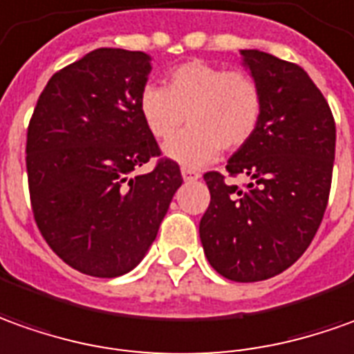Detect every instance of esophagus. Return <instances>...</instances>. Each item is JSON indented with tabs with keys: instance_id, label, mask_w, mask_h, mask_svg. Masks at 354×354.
Masks as SVG:
<instances>
[{
	"instance_id": "obj_1",
	"label": "esophagus",
	"mask_w": 354,
	"mask_h": 354,
	"mask_svg": "<svg viewBox=\"0 0 354 354\" xmlns=\"http://www.w3.org/2000/svg\"><path fill=\"white\" fill-rule=\"evenodd\" d=\"M182 178L186 180V182H192V180H197L199 178V172L196 170H192V168H182Z\"/></svg>"
}]
</instances>
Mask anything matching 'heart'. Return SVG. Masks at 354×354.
<instances>
[{
	"label": "heart",
	"mask_w": 354,
	"mask_h": 354,
	"mask_svg": "<svg viewBox=\"0 0 354 354\" xmlns=\"http://www.w3.org/2000/svg\"><path fill=\"white\" fill-rule=\"evenodd\" d=\"M139 112L149 133L168 141L165 155L184 167H203L221 151H236L258 131L263 91L244 71L205 62H187L167 75L165 88L149 85L139 96Z\"/></svg>",
	"instance_id": "b5f03b06"
}]
</instances>
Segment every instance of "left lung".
<instances>
[{"mask_svg":"<svg viewBox=\"0 0 354 354\" xmlns=\"http://www.w3.org/2000/svg\"><path fill=\"white\" fill-rule=\"evenodd\" d=\"M240 54L263 91V116L227 170L250 184L240 189L221 172L203 176L211 203L199 238L217 273L254 283L290 268L316 236L331 187L335 122L302 67L259 50Z\"/></svg>","mask_w":354,"mask_h":354,"instance_id":"obj_1","label":"left lung"}]
</instances>
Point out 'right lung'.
Wrapping results in <instances>:
<instances>
[{
    "label": "right lung",
    "mask_w": 354,
    "mask_h": 354,
    "mask_svg": "<svg viewBox=\"0 0 354 354\" xmlns=\"http://www.w3.org/2000/svg\"><path fill=\"white\" fill-rule=\"evenodd\" d=\"M151 73L145 52L98 48L52 75L26 131V174L36 227L77 271L118 277L157 238L180 167L160 158L139 112Z\"/></svg>",
    "instance_id": "1"
}]
</instances>
